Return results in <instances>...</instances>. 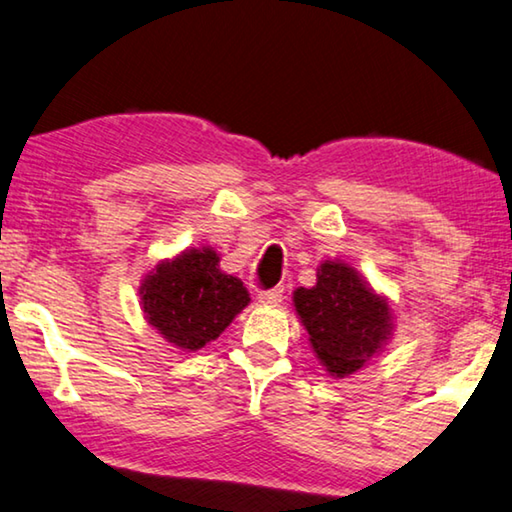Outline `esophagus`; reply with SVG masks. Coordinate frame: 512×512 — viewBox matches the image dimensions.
Segmentation results:
<instances>
[{
	"label": "esophagus",
	"mask_w": 512,
	"mask_h": 512,
	"mask_svg": "<svg viewBox=\"0 0 512 512\" xmlns=\"http://www.w3.org/2000/svg\"><path fill=\"white\" fill-rule=\"evenodd\" d=\"M257 298L262 300L266 305H280L282 303V287H275V289H264L259 291Z\"/></svg>",
	"instance_id": "34e87169"
}]
</instances>
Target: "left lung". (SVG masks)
<instances>
[{
    "label": "left lung",
    "instance_id": "1",
    "mask_svg": "<svg viewBox=\"0 0 512 512\" xmlns=\"http://www.w3.org/2000/svg\"><path fill=\"white\" fill-rule=\"evenodd\" d=\"M294 307L316 358L337 378L369 362L394 330L387 300L344 262H323L316 285L294 291Z\"/></svg>",
    "mask_w": 512,
    "mask_h": 512
}]
</instances>
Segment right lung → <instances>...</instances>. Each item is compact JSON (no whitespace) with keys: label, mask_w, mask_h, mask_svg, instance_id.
Returning a JSON list of instances; mask_svg holds the SVG:
<instances>
[{"label":"right lung","mask_w":512,"mask_h":512,"mask_svg":"<svg viewBox=\"0 0 512 512\" xmlns=\"http://www.w3.org/2000/svg\"><path fill=\"white\" fill-rule=\"evenodd\" d=\"M216 250L193 248L157 264L141 285L145 319L182 351H198L221 335L250 303L243 282L218 269Z\"/></svg>","instance_id":"right-lung-1"}]
</instances>
